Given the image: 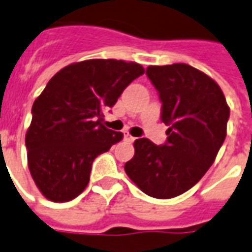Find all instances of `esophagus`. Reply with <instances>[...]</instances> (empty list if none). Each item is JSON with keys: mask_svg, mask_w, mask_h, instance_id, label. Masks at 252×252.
Instances as JSON below:
<instances>
[{"mask_svg": "<svg viewBox=\"0 0 252 252\" xmlns=\"http://www.w3.org/2000/svg\"><path fill=\"white\" fill-rule=\"evenodd\" d=\"M125 140H126V142H130V143H131V142H134V140H135V138L130 135V134H125Z\"/></svg>", "mask_w": 252, "mask_h": 252, "instance_id": "obj_1", "label": "esophagus"}]
</instances>
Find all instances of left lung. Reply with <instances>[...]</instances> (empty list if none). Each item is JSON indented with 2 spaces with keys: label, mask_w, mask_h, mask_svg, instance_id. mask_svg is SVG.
<instances>
[{
  "label": "left lung",
  "mask_w": 252,
  "mask_h": 252,
  "mask_svg": "<svg viewBox=\"0 0 252 252\" xmlns=\"http://www.w3.org/2000/svg\"><path fill=\"white\" fill-rule=\"evenodd\" d=\"M146 73L159 92L168 136L163 146L136 139L125 171L142 192L164 200L187 192L213 164L230 109L220 85L188 64L150 65Z\"/></svg>",
  "instance_id": "left-lung-1"
}]
</instances>
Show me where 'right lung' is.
Wrapping results in <instances>:
<instances>
[{
  "mask_svg": "<svg viewBox=\"0 0 252 252\" xmlns=\"http://www.w3.org/2000/svg\"><path fill=\"white\" fill-rule=\"evenodd\" d=\"M143 73L134 62L91 59L48 81L34 101L25 139L31 176L46 198L65 202L87 188L93 160L124 138L102 125L104 110Z\"/></svg>",
  "mask_w": 252,
  "mask_h": 252,
  "instance_id": "1",
  "label": "right lung"
}]
</instances>
